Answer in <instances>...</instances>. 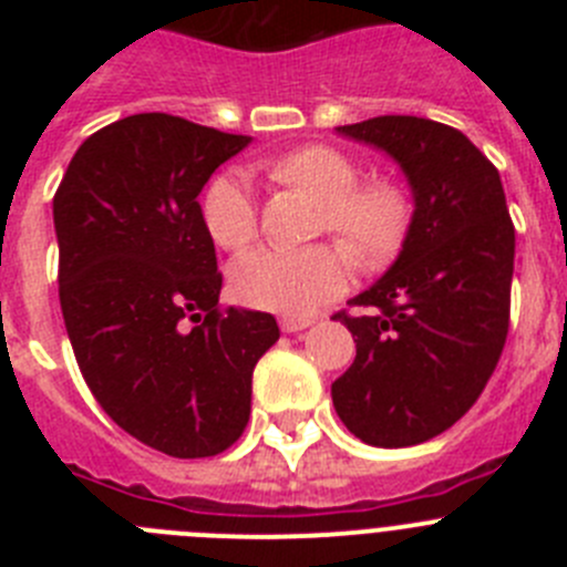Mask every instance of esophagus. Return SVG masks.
Segmentation results:
<instances>
[{
  "instance_id": "34e87169",
  "label": "esophagus",
  "mask_w": 567,
  "mask_h": 567,
  "mask_svg": "<svg viewBox=\"0 0 567 567\" xmlns=\"http://www.w3.org/2000/svg\"><path fill=\"white\" fill-rule=\"evenodd\" d=\"M312 318H295V315H284V318H280V329H284V332H300V329L312 327Z\"/></svg>"
}]
</instances>
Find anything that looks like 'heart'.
<instances>
[{"label":"heart","mask_w":567,"mask_h":567,"mask_svg":"<svg viewBox=\"0 0 567 567\" xmlns=\"http://www.w3.org/2000/svg\"><path fill=\"white\" fill-rule=\"evenodd\" d=\"M275 178L303 189L320 204L318 233L334 235L358 264L392 255L400 247L412 204L400 184L389 178L363 182L358 162L327 144H307L280 155ZM204 224L227 252H240L258 235V207L247 175L227 173L204 193ZM235 298L249 307L280 315H309L343 289L346 255L332 244L303 249H255L229 275Z\"/></svg>","instance_id":"obj_1"}]
</instances>
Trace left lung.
Segmentation results:
<instances>
[{"mask_svg":"<svg viewBox=\"0 0 567 567\" xmlns=\"http://www.w3.org/2000/svg\"><path fill=\"white\" fill-rule=\"evenodd\" d=\"M338 133L385 150L414 193L394 267L334 320L354 363L332 383L354 437L403 449L437 437L477 403L508 338L514 224L497 167L449 124L378 115Z\"/></svg>","mask_w":567,"mask_h":567,"instance_id":"left-lung-1","label":"left lung"}]
</instances>
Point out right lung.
<instances>
[{"mask_svg": "<svg viewBox=\"0 0 567 567\" xmlns=\"http://www.w3.org/2000/svg\"><path fill=\"white\" fill-rule=\"evenodd\" d=\"M247 144L182 115H127L90 135L53 195L59 303L84 383L130 437L178 460L244 434L252 369L280 334L269 312L221 309L198 204Z\"/></svg>", "mask_w": 567, "mask_h": 567, "instance_id": "add662e5", "label": "right lung"}]
</instances>
